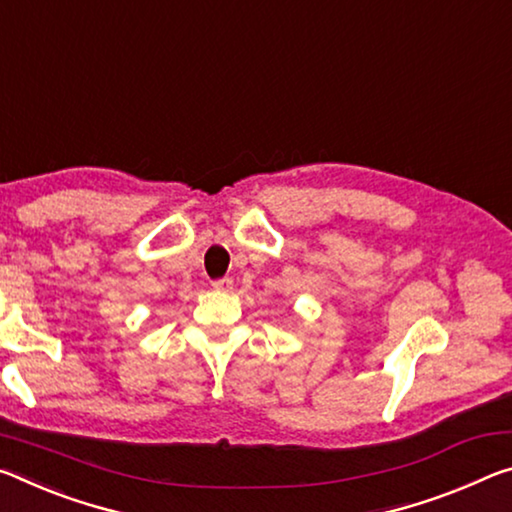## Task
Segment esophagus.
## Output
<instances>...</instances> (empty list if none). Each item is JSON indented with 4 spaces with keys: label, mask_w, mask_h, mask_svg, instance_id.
<instances>
[{
    "label": "esophagus",
    "mask_w": 512,
    "mask_h": 512,
    "mask_svg": "<svg viewBox=\"0 0 512 512\" xmlns=\"http://www.w3.org/2000/svg\"><path fill=\"white\" fill-rule=\"evenodd\" d=\"M212 287L216 291H232L234 289V282H232V278H221V280H216Z\"/></svg>",
    "instance_id": "1"
}]
</instances>
